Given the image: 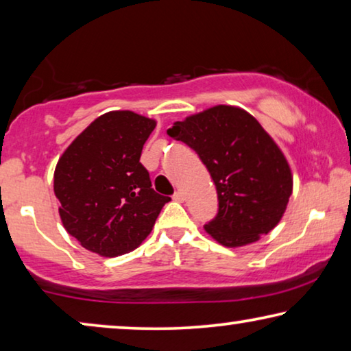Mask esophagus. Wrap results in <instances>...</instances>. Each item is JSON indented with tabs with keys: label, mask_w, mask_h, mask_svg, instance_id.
I'll return each instance as SVG.
<instances>
[{
	"label": "esophagus",
	"mask_w": 351,
	"mask_h": 351,
	"mask_svg": "<svg viewBox=\"0 0 351 351\" xmlns=\"http://www.w3.org/2000/svg\"><path fill=\"white\" fill-rule=\"evenodd\" d=\"M173 199H176V202H184V192L182 191H176L173 193Z\"/></svg>",
	"instance_id": "obj_1"
}]
</instances>
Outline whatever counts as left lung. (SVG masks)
<instances>
[{
    "label": "left lung",
    "mask_w": 351,
    "mask_h": 351,
    "mask_svg": "<svg viewBox=\"0 0 351 351\" xmlns=\"http://www.w3.org/2000/svg\"><path fill=\"white\" fill-rule=\"evenodd\" d=\"M167 134L191 147L213 178L219 210L204 230L217 242L242 247L278 225L292 193V173L253 115L220 104L176 121Z\"/></svg>",
    "instance_id": "1"
}]
</instances>
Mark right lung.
<instances>
[{
    "label": "right lung",
    "mask_w": 351,
    "mask_h": 351,
    "mask_svg": "<svg viewBox=\"0 0 351 351\" xmlns=\"http://www.w3.org/2000/svg\"><path fill=\"white\" fill-rule=\"evenodd\" d=\"M156 121L131 110L93 120L60 156L54 193L64 228L88 252L106 258L145 241L170 197L154 192L141 162Z\"/></svg>",
    "instance_id": "obj_1"
}]
</instances>
